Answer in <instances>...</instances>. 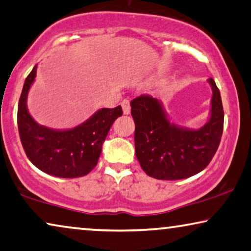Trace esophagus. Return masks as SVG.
Masks as SVG:
<instances>
[{
	"label": "esophagus",
	"mask_w": 251,
	"mask_h": 251,
	"mask_svg": "<svg viewBox=\"0 0 251 251\" xmlns=\"http://www.w3.org/2000/svg\"><path fill=\"white\" fill-rule=\"evenodd\" d=\"M121 106L123 110V114L128 115L130 113V110H131V107H130V101L128 100H123L121 103Z\"/></svg>",
	"instance_id": "1"
}]
</instances>
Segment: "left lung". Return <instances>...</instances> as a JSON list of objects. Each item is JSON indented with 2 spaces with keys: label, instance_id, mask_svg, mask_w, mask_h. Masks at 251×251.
I'll list each match as a JSON object with an SVG mask.
<instances>
[{
  "label": "left lung",
  "instance_id": "obj_1",
  "mask_svg": "<svg viewBox=\"0 0 251 251\" xmlns=\"http://www.w3.org/2000/svg\"><path fill=\"white\" fill-rule=\"evenodd\" d=\"M207 81L213 92L209 120L199 129L170 121L157 99L141 95L131 100L136 156L147 176L158 180L186 179L212 161L223 133L224 112L215 81L212 78Z\"/></svg>",
  "mask_w": 251,
  "mask_h": 251
}]
</instances>
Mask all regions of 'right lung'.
I'll use <instances>...</instances> for the list:
<instances>
[{"label": "right lung", "instance_id": "obj_1", "mask_svg": "<svg viewBox=\"0 0 251 251\" xmlns=\"http://www.w3.org/2000/svg\"><path fill=\"white\" fill-rule=\"evenodd\" d=\"M35 65L24 83L18 105V129L27 157L36 168L57 177H79L95 168L112 125L122 115L121 106L100 108L72 129L38 125L29 113L27 97L36 78Z\"/></svg>", "mask_w": 251, "mask_h": 251}]
</instances>
